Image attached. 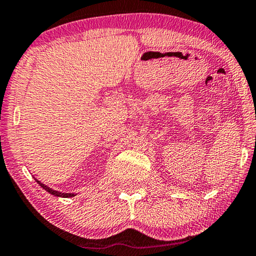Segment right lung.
<instances>
[{"label": "right lung", "mask_w": 256, "mask_h": 256, "mask_svg": "<svg viewBox=\"0 0 256 256\" xmlns=\"http://www.w3.org/2000/svg\"><path fill=\"white\" fill-rule=\"evenodd\" d=\"M37 183L40 185L42 188H44V190H46L48 192H50L51 194H54V196H57V197H64V198H68V197H73V194H62V192H58V191H54V190H52V188H50L48 186H46V185L45 184H43V183H40V180H37Z\"/></svg>", "instance_id": "1"}]
</instances>
